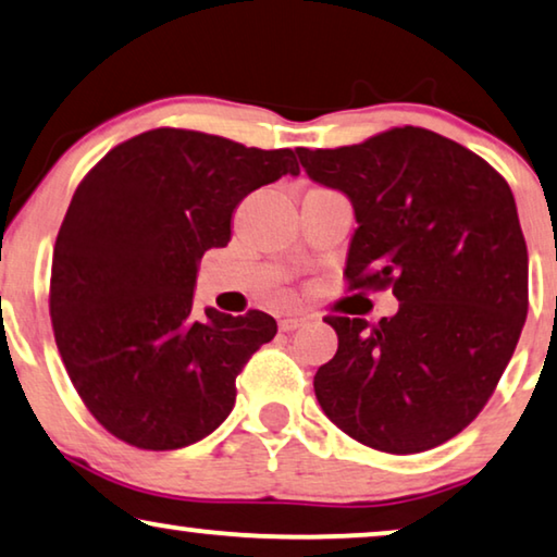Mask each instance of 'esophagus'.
<instances>
[{
    "label": "esophagus",
    "mask_w": 557,
    "mask_h": 557,
    "mask_svg": "<svg viewBox=\"0 0 557 557\" xmlns=\"http://www.w3.org/2000/svg\"><path fill=\"white\" fill-rule=\"evenodd\" d=\"M305 323V318H285V320H280V331L282 333H293V331H297V327H300Z\"/></svg>",
    "instance_id": "esophagus-1"
}]
</instances>
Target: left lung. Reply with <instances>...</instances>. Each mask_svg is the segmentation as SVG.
I'll return each instance as SVG.
<instances>
[{
    "label": "left lung",
    "instance_id": "8db88e82",
    "mask_svg": "<svg viewBox=\"0 0 557 557\" xmlns=\"http://www.w3.org/2000/svg\"><path fill=\"white\" fill-rule=\"evenodd\" d=\"M312 182L354 201L348 287H394L398 312L338 333L318 368L325 417L356 442L417 454L467 429L495 394L528 318V245L510 184L434 131L297 148Z\"/></svg>",
    "mask_w": 557,
    "mask_h": 557
}]
</instances>
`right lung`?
Instances as JSON below:
<instances>
[{"mask_svg":"<svg viewBox=\"0 0 557 557\" xmlns=\"http://www.w3.org/2000/svg\"><path fill=\"white\" fill-rule=\"evenodd\" d=\"M285 174H300L289 148L153 128L111 148L75 189L50 318L77 396L115 438L182 449L230 417L237 375L277 323L262 310H194L197 268L226 247L237 203Z\"/></svg>","mask_w":557,"mask_h":557,"instance_id":"add662e5","label":"right lung"}]
</instances>
